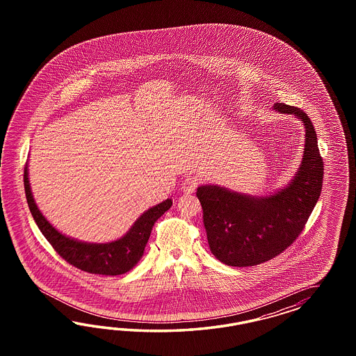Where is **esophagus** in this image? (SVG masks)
<instances>
[{"instance_id": "esophagus-1", "label": "esophagus", "mask_w": 356, "mask_h": 356, "mask_svg": "<svg viewBox=\"0 0 356 356\" xmlns=\"http://www.w3.org/2000/svg\"><path fill=\"white\" fill-rule=\"evenodd\" d=\"M197 186H198V179L195 176H188L184 180L181 189H183L184 193L192 194L197 189Z\"/></svg>"}]
</instances>
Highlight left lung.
Returning <instances> with one entry per match:
<instances>
[{
	"mask_svg": "<svg viewBox=\"0 0 356 356\" xmlns=\"http://www.w3.org/2000/svg\"><path fill=\"white\" fill-rule=\"evenodd\" d=\"M305 129L302 163L291 181L268 195L206 184L197 189L211 253L228 266L247 268L277 257L300 235L323 188V162L312 121L300 108L275 103Z\"/></svg>",
	"mask_w": 356,
	"mask_h": 356,
	"instance_id": "1",
	"label": "left lung"
}]
</instances>
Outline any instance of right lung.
I'll return each instance as SVG.
<instances>
[{"label": "right lung", "mask_w": 356, "mask_h": 356, "mask_svg": "<svg viewBox=\"0 0 356 356\" xmlns=\"http://www.w3.org/2000/svg\"><path fill=\"white\" fill-rule=\"evenodd\" d=\"M23 181L30 211L44 237L65 261L91 274L120 275L133 269L143 256L154 223L172 206L171 198L152 206L133 223L124 236L118 240L109 243H86L66 236L56 229L42 214L31 192L29 163H26L24 167Z\"/></svg>", "instance_id": "right-lung-1"}]
</instances>
